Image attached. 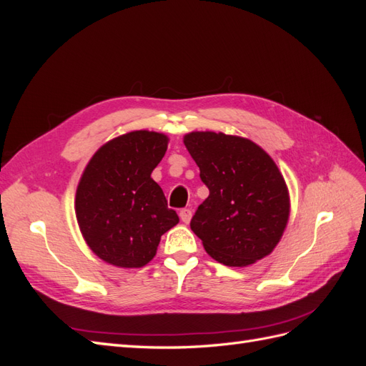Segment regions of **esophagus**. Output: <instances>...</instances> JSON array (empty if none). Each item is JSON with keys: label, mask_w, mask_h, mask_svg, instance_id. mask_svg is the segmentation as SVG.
<instances>
[{"label": "esophagus", "mask_w": 366, "mask_h": 366, "mask_svg": "<svg viewBox=\"0 0 366 366\" xmlns=\"http://www.w3.org/2000/svg\"><path fill=\"white\" fill-rule=\"evenodd\" d=\"M180 218L184 224H187L192 218V210L191 209H182L180 210Z\"/></svg>", "instance_id": "34e87169"}]
</instances>
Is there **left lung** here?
<instances>
[{"instance_id": "obj_1", "label": "left lung", "mask_w": 366, "mask_h": 366, "mask_svg": "<svg viewBox=\"0 0 366 366\" xmlns=\"http://www.w3.org/2000/svg\"><path fill=\"white\" fill-rule=\"evenodd\" d=\"M183 143L209 189L191 219L204 250L229 267L270 254L290 215L289 189L273 159L254 142L224 132L192 131Z\"/></svg>"}]
</instances>
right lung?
<instances>
[{"instance_id":"right-lung-1","label":"right lung","mask_w":366,"mask_h":366,"mask_svg":"<svg viewBox=\"0 0 366 366\" xmlns=\"http://www.w3.org/2000/svg\"><path fill=\"white\" fill-rule=\"evenodd\" d=\"M168 142L162 132L129 131L99 148L81 175L74 198L77 224L86 246L114 267L147 265L162 235L179 223L151 179Z\"/></svg>"}]
</instances>
